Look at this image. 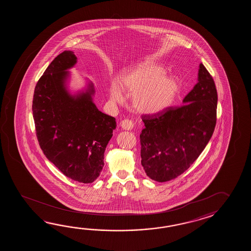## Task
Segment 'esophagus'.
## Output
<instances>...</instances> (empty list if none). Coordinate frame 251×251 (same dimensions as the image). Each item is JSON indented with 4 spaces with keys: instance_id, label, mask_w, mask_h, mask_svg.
Returning <instances> with one entry per match:
<instances>
[{
    "instance_id": "34e87169",
    "label": "esophagus",
    "mask_w": 251,
    "mask_h": 251,
    "mask_svg": "<svg viewBox=\"0 0 251 251\" xmlns=\"http://www.w3.org/2000/svg\"><path fill=\"white\" fill-rule=\"evenodd\" d=\"M120 126L123 128L124 130H132L133 127V123L132 120L129 119H124L123 121L120 122Z\"/></svg>"
}]
</instances>
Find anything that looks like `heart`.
<instances>
[{
  "label": "heart",
  "instance_id": "b5f03b06",
  "mask_svg": "<svg viewBox=\"0 0 251 251\" xmlns=\"http://www.w3.org/2000/svg\"><path fill=\"white\" fill-rule=\"evenodd\" d=\"M165 68L152 61H144L129 71L120 80L122 89L133 93L134 108L144 114H157L171 107L181 91V81L167 75ZM115 101H123V93L118 87L111 90Z\"/></svg>",
  "mask_w": 251,
  "mask_h": 251
}]
</instances>
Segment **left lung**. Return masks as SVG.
Segmentation results:
<instances>
[{"label":"left lung","mask_w":251,"mask_h":251,"mask_svg":"<svg viewBox=\"0 0 251 251\" xmlns=\"http://www.w3.org/2000/svg\"><path fill=\"white\" fill-rule=\"evenodd\" d=\"M217 100L213 77L200 64L198 83L183 105L142 117L141 162L150 178L169 181L192 165L213 135Z\"/></svg>","instance_id":"8db88e82"}]
</instances>
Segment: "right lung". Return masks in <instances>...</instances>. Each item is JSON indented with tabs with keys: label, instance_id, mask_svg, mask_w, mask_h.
Listing matches in <instances>:
<instances>
[{
	"label": "right lung",
	"instance_id": "right-lung-1",
	"mask_svg": "<svg viewBox=\"0 0 251 251\" xmlns=\"http://www.w3.org/2000/svg\"><path fill=\"white\" fill-rule=\"evenodd\" d=\"M77 63L73 51L53 59L38 80L33 97V118L44 154L64 175L80 183H92L104 166V152L116 119L97 108L94 86L72 95L66 85Z\"/></svg>",
	"mask_w": 251,
	"mask_h": 251
}]
</instances>
